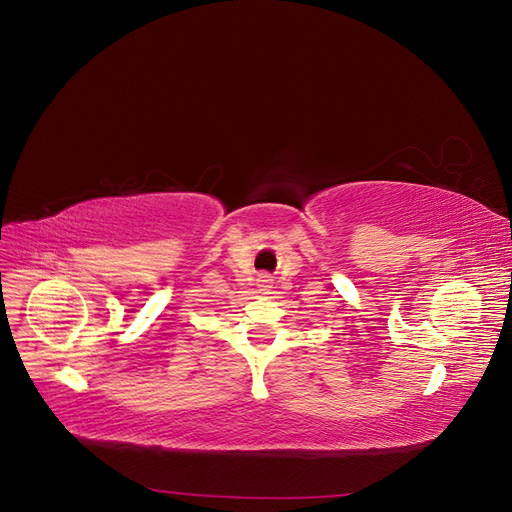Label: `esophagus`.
Here are the masks:
<instances>
[{
  "label": "esophagus",
  "mask_w": 512,
  "mask_h": 512,
  "mask_svg": "<svg viewBox=\"0 0 512 512\" xmlns=\"http://www.w3.org/2000/svg\"><path fill=\"white\" fill-rule=\"evenodd\" d=\"M262 281H264V283H266V281H269V279H262Z\"/></svg>",
  "instance_id": "34e87169"
}]
</instances>
